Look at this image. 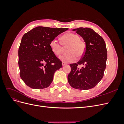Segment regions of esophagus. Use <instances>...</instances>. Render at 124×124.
Segmentation results:
<instances>
[{"mask_svg":"<svg viewBox=\"0 0 124 124\" xmlns=\"http://www.w3.org/2000/svg\"><path fill=\"white\" fill-rule=\"evenodd\" d=\"M67 65V63H65V62H62V65L63 66H65V65Z\"/></svg>","mask_w":124,"mask_h":124,"instance_id":"esophagus-1","label":"esophagus"}]
</instances>
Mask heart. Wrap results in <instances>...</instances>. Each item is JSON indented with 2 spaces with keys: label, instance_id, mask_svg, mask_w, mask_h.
<instances>
[{
  "label": "heart",
  "instance_id": "1",
  "mask_svg": "<svg viewBox=\"0 0 124 124\" xmlns=\"http://www.w3.org/2000/svg\"><path fill=\"white\" fill-rule=\"evenodd\" d=\"M61 41L62 43L55 39H53L50 42V46L52 52L56 56L62 53L63 50V45L64 47H68L67 52L68 53L59 57L62 62L65 63L72 62L76 60V56L78 58L83 57L86 50V44L83 40L80 39L79 36L76 33L68 32L62 37Z\"/></svg>",
  "mask_w": 124,
  "mask_h": 124
}]
</instances>
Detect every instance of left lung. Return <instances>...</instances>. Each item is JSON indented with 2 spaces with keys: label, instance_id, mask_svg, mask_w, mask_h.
<instances>
[{
  "label": "left lung",
  "instance_id": "8db88e82",
  "mask_svg": "<svg viewBox=\"0 0 124 124\" xmlns=\"http://www.w3.org/2000/svg\"><path fill=\"white\" fill-rule=\"evenodd\" d=\"M72 31L83 39L86 50L79 62L70 65L68 81L74 88L87 90L94 87L103 77L107 59L106 45L102 37L91 28L80 27ZM78 64L85 66L80 69Z\"/></svg>",
  "mask_w": 124,
  "mask_h": 124
}]
</instances>
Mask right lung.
Returning a JSON list of instances; mask_svg holds the SVG:
<instances>
[{"mask_svg": "<svg viewBox=\"0 0 124 124\" xmlns=\"http://www.w3.org/2000/svg\"><path fill=\"white\" fill-rule=\"evenodd\" d=\"M68 29L38 26L22 37L18 48V66L20 77L29 87L39 89L50 85L62 62L52 52L50 43Z\"/></svg>", "mask_w": 124, "mask_h": 124, "instance_id": "obj_1", "label": "right lung"}]
</instances>
